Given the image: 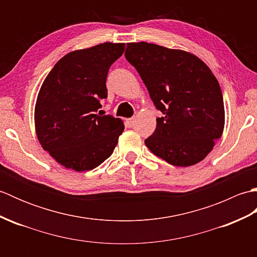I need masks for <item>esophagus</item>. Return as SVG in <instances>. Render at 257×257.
I'll use <instances>...</instances> for the list:
<instances>
[{
	"label": "esophagus",
	"instance_id": "esophagus-1",
	"mask_svg": "<svg viewBox=\"0 0 257 257\" xmlns=\"http://www.w3.org/2000/svg\"><path fill=\"white\" fill-rule=\"evenodd\" d=\"M127 123H128L129 127H134L135 123H136V119H135V118H129V119H127Z\"/></svg>",
	"mask_w": 257,
	"mask_h": 257
}]
</instances>
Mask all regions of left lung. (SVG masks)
<instances>
[{"mask_svg":"<svg viewBox=\"0 0 257 257\" xmlns=\"http://www.w3.org/2000/svg\"><path fill=\"white\" fill-rule=\"evenodd\" d=\"M124 56L162 112L146 146L172 166L203 160L225 121L221 87L211 69L193 54L146 42L128 43Z\"/></svg>","mask_w":257,"mask_h":257,"instance_id":"1","label":"left lung"}]
</instances>
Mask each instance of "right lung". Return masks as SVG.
Listing matches in <instances>:
<instances>
[{"label": "right lung", "mask_w": 257, "mask_h": 257, "mask_svg": "<svg viewBox=\"0 0 257 257\" xmlns=\"http://www.w3.org/2000/svg\"><path fill=\"white\" fill-rule=\"evenodd\" d=\"M123 51V43H103L70 52L43 83L34 114L37 139L63 167L92 170L117 146L124 129L122 120L97 110L107 98L109 67Z\"/></svg>", "instance_id": "right-lung-1"}]
</instances>
